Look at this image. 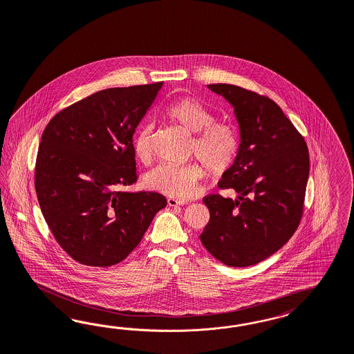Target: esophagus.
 Here are the masks:
<instances>
[{
	"label": "esophagus",
	"mask_w": 354,
	"mask_h": 354,
	"mask_svg": "<svg viewBox=\"0 0 354 354\" xmlns=\"http://www.w3.org/2000/svg\"><path fill=\"white\" fill-rule=\"evenodd\" d=\"M167 204L169 206H183V205L189 204V200H179L175 197H169Z\"/></svg>",
	"instance_id": "1"
}]
</instances>
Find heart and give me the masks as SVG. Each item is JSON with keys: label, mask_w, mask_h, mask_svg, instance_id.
<instances>
[{"label": "heart", "mask_w": 354, "mask_h": 354, "mask_svg": "<svg viewBox=\"0 0 354 354\" xmlns=\"http://www.w3.org/2000/svg\"><path fill=\"white\" fill-rule=\"evenodd\" d=\"M165 114L183 129L194 133L191 142V154L200 162L184 165L165 163L148 174L147 185L158 192L178 198H188L197 192L200 183L207 171L221 175L235 161L240 138L231 122L214 120L215 115L194 98L184 97L166 107ZM135 156L141 163L153 158V126L144 124L133 140Z\"/></svg>", "instance_id": "1"}]
</instances>
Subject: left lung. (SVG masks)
Returning a JSON list of instances; mask_svg holds the SVG:
<instances>
[{
    "label": "left lung",
    "instance_id": "1",
    "mask_svg": "<svg viewBox=\"0 0 354 354\" xmlns=\"http://www.w3.org/2000/svg\"><path fill=\"white\" fill-rule=\"evenodd\" d=\"M235 107L241 142L218 182L237 198L204 197L210 212L200 240L231 268H247L283 247L300 225L310 170L306 141L271 98L232 84H209Z\"/></svg>",
    "mask_w": 354,
    "mask_h": 354
}]
</instances>
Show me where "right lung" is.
I'll return each instance as SVG.
<instances>
[{"label": "right lung", "mask_w": 354, "mask_h": 354, "mask_svg": "<svg viewBox=\"0 0 354 354\" xmlns=\"http://www.w3.org/2000/svg\"><path fill=\"white\" fill-rule=\"evenodd\" d=\"M162 84L100 91L64 107L44 129L37 200L55 241L82 265L122 262L167 205L161 193L119 189L138 182L132 138Z\"/></svg>", "instance_id": "1"}]
</instances>
